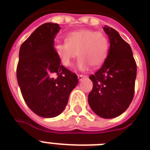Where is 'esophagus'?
Listing matches in <instances>:
<instances>
[{
	"mask_svg": "<svg viewBox=\"0 0 150 150\" xmlns=\"http://www.w3.org/2000/svg\"><path fill=\"white\" fill-rule=\"evenodd\" d=\"M85 78H86V76L84 75H78V79H79V81H82L83 79H85Z\"/></svg>",
	"mask_w": 150,
	"mask_h": 150,
	"instance_id": "1",
	"label": "esophagus"
}]
</instances>
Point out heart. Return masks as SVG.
I'll use <instances>...</instances> for the list:
<instances>
[{"instance_id": "heart-1", "label": "heart", "mask_w": 150, "mask_h": 150, "mask_svg": "<svg viewBox=\"0 0 150 150\" xmlns=\"http://www.w3.org/2000/svg\"><path fill=\"white\" fill-rule=\"evenodd\" d=\"M54 49L65 67L71 66L78 53L79 68L86 70L89 65L98 68L103 64L109 51V40L102 32L82 29L70 33L66 41L57 43Z\"/></svg>"}]
</instances>
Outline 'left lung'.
Segmentation results:
<instances>
[{"label": "left lung", "mask_w": 150, "mask_h": 150, "mask_svg": "<svg viewBox=\"0 0 150 150\" xmlns=\"http://www.w3.org/2000/svg\"><path fill=\"white\" fill-rule=\"evenodd\" d=\"M110 48L102 67L89 76L93 89L88 102L93 111L103 118H113L128 109L135 93L137 66L130 45L110 27H103Z\"/></svg>", "instance_id": "8db88e82"}]
</instances>
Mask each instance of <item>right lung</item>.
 I'll list each match as a JSON object with an SVG mask.
<instances>
[{"mask_svg":"<svg viewBox=\"0 0 150 150\" xmlns=\"http://www.w3.org/2000/svg\"><path fill=\"white\" fill-rule=\"evenodd\" d=\"M60 29L56 23L41 25L19 50L17 80L23 99L32 111L47 118L63 112L79 82L55 52L54 37Z\"/></svg>","mask_w":150,"mask_h":150,"instance_id":"1","label":"right lung"}]
</instances>
